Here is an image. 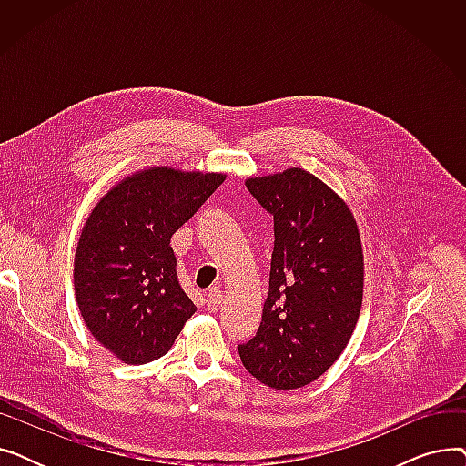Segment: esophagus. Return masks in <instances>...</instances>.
<instances>
[{
  "label": "esophagus",
  "instance_id": "1",
  "mask_svg": "<svg viewBox=\"0 0 466 466\" xmlns=\"http://www.w3.org/2000/svg\"><path fill=\"white\" fill-rule=\"evenodd\" d=\"M220 300H223V290H220L218 285H215V287H211L208 290V302H206L208 309L209 311H217L218 306H220Z\"/></svg>",
  "mask_w": 466,
  "mask_h": 466
}]
</instances>
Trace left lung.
I'll return each instance as SVG.
<instances>
[{
    "instance_id": "left-lung-1",
    "label": "left lung",
    "mask_w": 466,
    "mask_h": 466,
    "mask_svg": "<svg viewBox=\"0 0 466 466\" xmlns=\"http://www.w3.org/2000/svg\"><path fill=\"white\" fill-rule=\"evenodd\" d=\"M274 217L270 289L257 334L239 344L243 366L264 385L299 389L346 350L362 304V246L353 213L300 167L246 181Z\"/></svg>"
}]
</instances>
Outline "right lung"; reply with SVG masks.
Segmentation results:
<instances>
[{"label": "right lung", "mask_w": 466, "mask_h": 466, "mask_svg": "<svg viewBox=\"0 0 466 466\" xmlns=\"http://www.w3.org/2000/svg\"><path fill=\"white\" fill-rule=\"evenodd\" d=\"M223 181L153 167L120 181L92 209L76 253V299L92 336L127 364L166 355L196 311L169 239Z\"/></svg>", "instance_id": "add662e5"}]
</instances>
